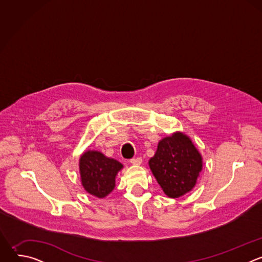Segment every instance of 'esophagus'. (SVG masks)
I'll list each match as a JSON object with an SVG mask.
<instances>
[{"mask_svg": "<svg viewBox=\"0 0 262 262\" xmlns=\"http://www.w3.org/2000/svg\"><path fill=\"white\" fill-rule=\"evenodd\" d=\"M141 163H142V158H136V159L130 160L132 165H140Z\"/></svg>", "mask_w": 262, "mask_h": 262, "instance_id": "obj_1", "label": "esophagus"}]
</instances>
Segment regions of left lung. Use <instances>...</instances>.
Instances as JSON below:
<instances>
[{"label":"left lung","instance_id":"1","mask_svg":"<svg viewBox=\"0 0 262 262\" xmlns=\"http://www.w3.org/2000/svg\"><path fill=\"white\" fill-rule=\"evenodd\" d=\"M148 165L163 192L169 198H179L194 189L203 159L189 136L175 132L159 142Z\"/></svg>","mask_w":262,"mask_h":262}]
</instances>
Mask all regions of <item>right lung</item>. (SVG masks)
I'll list each match as a JSON object with an SVG mask.
<instances>
[{
	"instance_id": "right-lung-1",
	"label": "right lung",
	"mask_w": 262,
	"mask_h": 262,
	"mask_svg": "<svg viewBox=\"0 0 262 262\" xmlns=\"http://www.w3.org/2000/svg\"><path fill=\"white\" fill-rule=\"evenodd\" d=\"M81 182L84 190L99 199L115 189L116 176L123 165L97 150H86L79 160Z\"/></svg>"
}]
</instances>
